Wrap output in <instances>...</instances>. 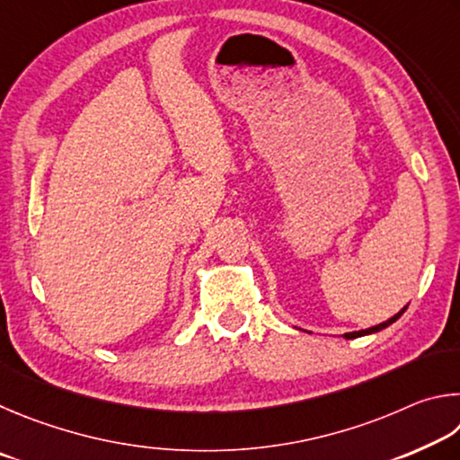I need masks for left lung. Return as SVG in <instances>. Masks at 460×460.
Wrapping results in <instances>:
<instances>
[{
	"mask_svg": "<svg viewBox=\"0 0 460 460\" xmlns=\"http://www.w3.org/2000/svg\"><path fill=\"white\" fill-rule=\"evenodd\" d=\"M406 311V307L402 309L400 313H396V315H394L392 319H388V321H384V323H380V325H376V327H369V329H361V332H353V333H345L343 337L345 340H356V337H361V335H369V333H377V332H382V329H385L388 325H392L394 321H398L400 317H402V313Z\"/></svg>",
	"mask_w": 460,
	"mask_h": 460,
	"instance_id": "left-lung-1",
	"label": "left lung"
}]
</instances>
